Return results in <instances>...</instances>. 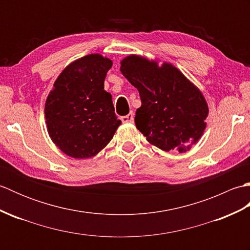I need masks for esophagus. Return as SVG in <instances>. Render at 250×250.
<instances>
[{"label":"esophagus","mask_w":250,"mask_h":250,"mask_svg":"<svg viewBox=\"0 0 250 250\" xmlns=\"http://www.w3.org/2000/svg\"><path fill=\"white\" fill-rule=\"evenodd\" d=\"M121 121H122V122H133V121H134V114H133V111H131V113L128 114L126 116H122V117H121Z\"/></svg>","instance_id":"esophagus-1"}]
</instances>
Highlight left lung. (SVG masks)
Returning a JSON list of instances; mask_svg holds the SVG:
<instances>
[{
	"label": "left lung",
	"mask_w": 250,
	"mask_h": 250,
	"mask_svg": "<svg viewBox=\"0 0 250 250\" xmlns=\"http://www.w3.org/2000/svg\"><path fill=\"white\" fill-rule=\"evenodd\" d=\"M120 71L139 90L142 106L135 125L150 144L162 150L185 152L198 142L206 128L208 106L200 90L168 63L129 56Z\"/></svg>",
	"instance_id": "1"
}]
</instances>
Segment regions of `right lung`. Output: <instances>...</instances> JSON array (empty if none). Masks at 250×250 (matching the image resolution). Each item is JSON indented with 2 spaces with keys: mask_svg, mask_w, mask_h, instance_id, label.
<instances>
[{
  "mask_svg": "<svg viewBox=\"0 0 250 250\" xmlns=\"http://www.w3.org/2000/svg\"><path fill=\"white\" fill-rule=\"evenodd\" d=\"M113 65L101 55H88L66 66L54 83L45 104L52 142L75 159L93 157L113 139L117 119L104 81Z\"/></svg>",
  "mask_w": 250,
  "mask_h": 250,
  "instance_id": "add662e5",
  "label": "right lung"
}]
</instances>
